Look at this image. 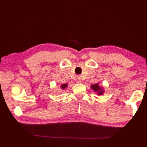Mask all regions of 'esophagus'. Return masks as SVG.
I'll use <instances>...</instances> for the list:
<instances>
[{
	"label": "esophagus",
	"mask_w": 147,
	"mask_h": 147,
	"mask_svg": "<svg viewBox=\"0 0 147 147\" xmlns=\"http://www.w3.org/2000/svg\"><path fill=\"white\" fill-rule=\"evenodd\" d=\"M76 82L77 83H80L82 82V79H81V77L80 76H78L76 78Z\"/></svg>",
	"instance_id": "1"
}]
</instances>
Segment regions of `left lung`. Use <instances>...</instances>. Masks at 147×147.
I'll use <instances>...</instances> for the list:
<instances>
[{
  "instance_id": "obj_1",
  "label": "left lung",
  "mask_w": 147,
  "mask_h": 147,
  "mask_svg": "<svg viewBox=\"0 0 147 147\" xmlns=\"http://www.w3.org/2000/svg\"><path fill=\"white\" fill-rule=\"evenodd\" d=\"M91 88L95 92L97 93V94L99 95H102L104 93V90L102 86H99L98 83H95L93 85L90 86Z\"/></svg>"
}]
</instances>
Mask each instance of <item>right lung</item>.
<instances>
[{"instance_id": "add662e5", "label": "right lung", "mask_w": 147, "mask_h": 147, "mask_svg": "<svg viewBox=\"0 0 147 147\" xmlns=\"http://www.w3.org/2000/svg\"><path fill=\"white\" fill-rule=\"evenodd\" d=\"M61 87L62 89L64 90L65 88H67V84H62V85H61Z\"/></svg>"}]
</instances>
